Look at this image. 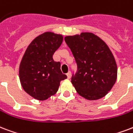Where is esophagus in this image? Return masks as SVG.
Instances as JSON below:
<instances>
[{"label": "esophagus", "mask_w": 133, "mask_h": 133, "mask_svg": "<svg viewBox=\"0 0 133 133\" xmlns=\"http://www.w3.org/2000/svg\"><path fill=\"white\" fill-rule=\"evenodd\" d=\"M67 77H68V79H70L71 77V72H68V73H67Z\"/></svg>", "instance_id": "obj_1"}]
</instances>
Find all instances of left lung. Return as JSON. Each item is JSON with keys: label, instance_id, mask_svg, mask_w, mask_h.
Segmentation results:
<instances>
[{"label": "left lung", "instance_id": "left-lung-1", "mask_svg": "<svg viewBox=\"0 0 133 133\" xmlns=\"http://www.w3.org/2000/svg\"><path fill=\"white\" fill-rule=\"evenodd\" d=\"M65 41L77 65L71 82L78 94L89 100L106 96L117 78L116 61L107 44L92 33L66 36Z\"/></svg>", "mask_w": 133, "mask_h": 133}]
</instances>
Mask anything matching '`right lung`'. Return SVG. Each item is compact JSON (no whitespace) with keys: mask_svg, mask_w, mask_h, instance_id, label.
I'll return each mask as SVG.
<instances>
[{"mask_svg":"<svg viewBox=\"0 0 133 133\" xmlns=\"http://www.w3.org/2000/svg\"><path fill=\"white\" fill-rule=\"evenodd\" d=\"M63 42V36L46 32L35 37L26 49L19 65V79L26 93L38 100H45L58 90L67 76L61 63L53 55Z\"/></svg>","mask_w":133,"mask_h":133,"instance_id":"obj_1","label":"right lung"}]
</instances>
